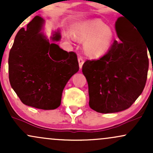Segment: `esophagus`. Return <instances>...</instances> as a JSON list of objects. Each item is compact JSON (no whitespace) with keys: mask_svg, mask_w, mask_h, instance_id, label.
<instances>
[{"mask_svg":"<svg viewBox=\"0 0 153 153\" xmlns=\"http://www.w3.org/2000/svg\"><path fill=\"white\" fill-rule=\"evenodd\" d=\"M78 63H79V67H80V68H82V65H83L84 63V59L81 56H79L78 57Z\"/></svg>","mask_w":153,"mask_h":153,"instance_id":"1","label":"esophagus"}]
</instances>
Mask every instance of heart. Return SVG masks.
Instances as JSON below:
<instances>
[{"instance_id":"heart-1","label":"heart","mask_w":153,"mask_h":153,"mask_svg":"<svg viewBox=\"0 0 153 153\" xmlns=\"http://www.w3.org/2000/svg\"><path fill=\"white\" fill-rule=\"evenodd\" d=\"M75 36L80 41H85V52L95 57L106 54L114 40L112 29L100 19L82 22L75 29Z\"/></svg>"}]
</instances>
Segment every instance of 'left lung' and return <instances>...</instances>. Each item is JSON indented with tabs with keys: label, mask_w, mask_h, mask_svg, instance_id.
Listing matches in <instances>:
<instances>
[{
	"label": "left lung",
	"mask_w": 153,
	"mask_h": 153,
	"mask_svg": "<svg viewBox=\"0 0 153 153\" xmlns=\"http://www.w3.org/2000/svg\"><path fill=\"white\" fill-rule=\"evenodd\" d=\"M116 31L121 42L114 40L106 54L99 59L86 60L82 68L88 85L89 106L99 113L129 108L146 83L148 46L137 29L126 27L120 18Z\"/></svg>",
	"instance_id": "1"
}]
</instances>
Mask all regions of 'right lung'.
<instances>
[{
    "mask_svg": "<svg viewBox=\"0 0 153 153\" xmlns=\"http://www.w3.org/2000/svg\"><path fill=\"white\" fill-rule=\"evenodd\" d=\"M45 20L36 16L16 36L8 57L12 88L22 102L44 110L59 106L63 89L79 71L77 54L50 43L41 32ZM59 31L52 37L60 39Z\"/></svg>",
    "mask_w": 153,
    "mask_h": 153,
    "instance_id": "obj_1",
    "label": "right lung"
}]
</instances>
